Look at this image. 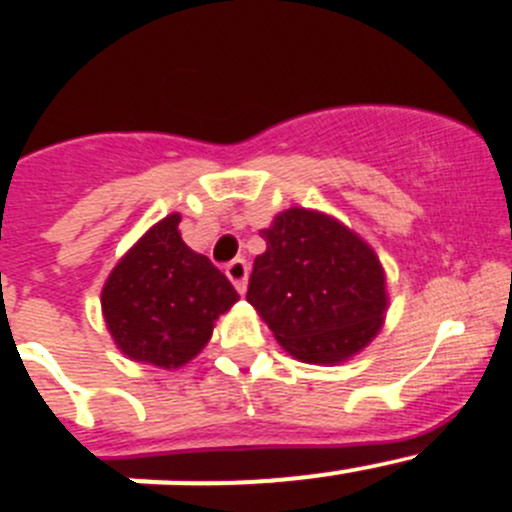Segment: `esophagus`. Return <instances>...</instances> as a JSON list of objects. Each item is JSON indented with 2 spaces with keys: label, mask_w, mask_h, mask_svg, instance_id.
<instances>
[{
  "label": "esophagus",
  "mask_w": 512,
  "mask_h": 512,
  "mask_svg": "<svg viewBox=\"0 0 512 512\" xmlns=\"http://www.w3.org/2000/svg\"><path fill=\"white\" fill-rule=\"evenodd\" d=\"M227 277H230L232 285L237 287V292H245L247 287V262L242 260V257H237V260H232L230 265L225 267Z\"/></svg>",
  "instance_id": "34e87169"
}]
</instances>
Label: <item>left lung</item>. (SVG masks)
<instances>
[{
	"instance_id": "8db88e82",
	"label": "left lung",
	"mask_w": 512,
	"mask_h": 512,
	"mask_svg": "<svg viewBox=\"0 0 512 512\" xmlns=\"http://www.w3.org/2000/svg\"><path fill=\"white\" fill-rule=\"evenodd\" d=\"M247 302L277 342L307 364H337L381 329L386 282L379 257L337 220L304 208L280 213L260 232Z\"/></svg>"
}]
</instances>
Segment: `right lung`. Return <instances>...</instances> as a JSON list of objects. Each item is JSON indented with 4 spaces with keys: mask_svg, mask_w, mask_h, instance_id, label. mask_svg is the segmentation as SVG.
I'll return each instance as SVG.
<instances>
[{
    "mask_svg": "<svg viewBox=\"0 0 512 512\" xmlns=\"http://www.w3.org/2000/svg\"><path fill=\"white\" fill-rule=\"evenodd\" d=\"M180 215L153 225L113 267L101 294L118 349L160 369L188 364L213 334V322L240 299L230 280L178 232Z\"/></svg>",
    "mask_w": 512,
    "mask_h": 512,
    "instance_id": "right-lung-1",
    "label": "right lung"
}]
</instances>
